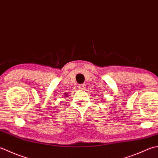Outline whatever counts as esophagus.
Returning a JSON list of instances; mask_svg holds the SVG:
<instances>
[{"instance_id": "obj_1", "label": "esophagus", "mask_w": 158, "mask_h": 158, "mask_svg": "<svg viewBox=\"0 0 158 158\" xmlns=\"http://www.w3.org/2000/svg\"><path fill=\"white\" fill-rule=\"evenodd\" d=\"M79 88L80 89H85V84H80V85H79Z\"/></svg>"}]
</instances>
